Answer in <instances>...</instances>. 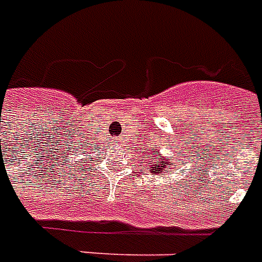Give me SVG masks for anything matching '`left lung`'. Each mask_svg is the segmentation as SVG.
Instances as JSON below:
<instances>
[{
    "mask_svg": "<svg viewBox=\"0 0 262 262\" xmlns=\"http://www.w3.org/2000/svg\"><path fill=\"white\" fill-rule=\"evenodd\" d=\"M151 160L147 161L148 165H150V171L153 172V174H163L164 171H170V174L172 172L171 170V167L174 165V163H170L168 160H164L161 157V154L159 153H154V156H150Z\"/></svg>",
    "mask_w": 262,
    "mask_h": 262,
    "instance_id": "left-lung-1",
    "label": "left lung"
}]
</instances>
